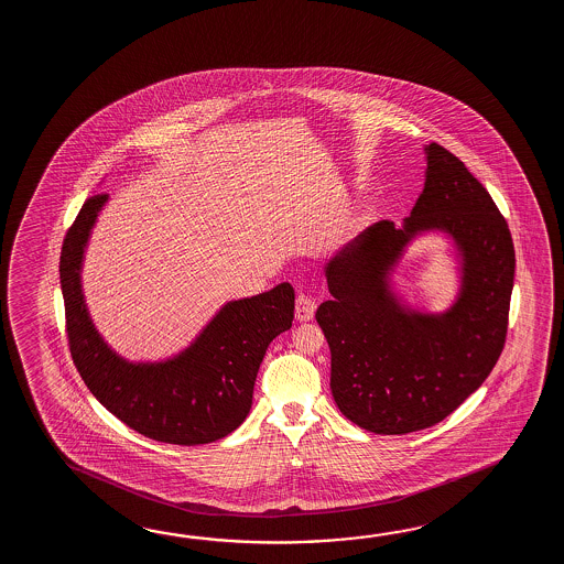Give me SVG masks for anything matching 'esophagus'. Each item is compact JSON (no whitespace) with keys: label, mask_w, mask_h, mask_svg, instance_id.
Wrapping results in <instances>:
<instances>
[{"label":"esophagus","mask_w":564,"mask_h":564,"mask_svg":"<svg viewBox=\"0 0 564 564\" xmlns=\"http://www.w3.org/2000/svg\"><path fill=\"white\" fill-rule=\"evenodd\" d=\"M314 311H316V300L308 296V294H304V292H300L296 296V318L306 323L314 316Z\"/></svg>","instance_id":"obj_1"}]
</instances>
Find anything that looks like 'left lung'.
I'll return each instance as SVG.
<instances>
[{
    "mask_svg": "<svg viewBox=\"0 0 564 564\" xmlns=\"http://www.w3.org/2000/svg\"><path fill=\"white\" fill-rule=\"evenodd\" d=\"M420 199L395 228L381 219L326 265L333 299L316 311L330 348V389L347 420L383 435L427 430L486 381L502 355L514 286V243L490 193L442 144H427ZM444 228L465 256V288L442 317L411 315L386 274L404 243Z\"/></svg>",
    "mask_w": 564,
    "mask_h": 564,
    "instance_id": "obj_1",
    "label": "left lung"
}]
</instances>
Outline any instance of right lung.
<instances>
[{"label":"right lung","instance_id":"add662e5","mask_svg":"<svg viewBox=\"0 0 564 564\" xmlns=\"http://www.w3.org/2000/svg\"><path fill=\"white\" fill-rule=\"evenodd\" d=\"M107 197L95 193L86 199L62 243L61 286L74 365L90 393L144 437L173 445L221 440L250 413L265 348L292 326L294 290L284 282L229 302L177 359L129 365L96 335L80 290L85 243Z\"/></svg>","mask_w":564,"mask_h":564}]
</instances>
